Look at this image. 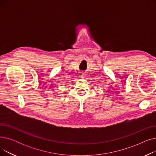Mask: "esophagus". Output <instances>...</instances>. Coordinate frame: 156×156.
I'll use <instances>...</instances> for the list:
<instances>
[{
	"mask_svg": "<svg viewBox=\"0 0 156 156\" xmlns=\"http://www.w3.org/2000/svg\"><path fill=\"white\" fill-rule=\"evenodd\" d=\"M79 76L80 78H84L85 77V74L83 73H80V75Z\"/></svg>",
	"mask_w": 156,
	"mask_h": 156,
	"instance_id": "esophagus-1",
	"label": "esophagus"
}]
</instances>
